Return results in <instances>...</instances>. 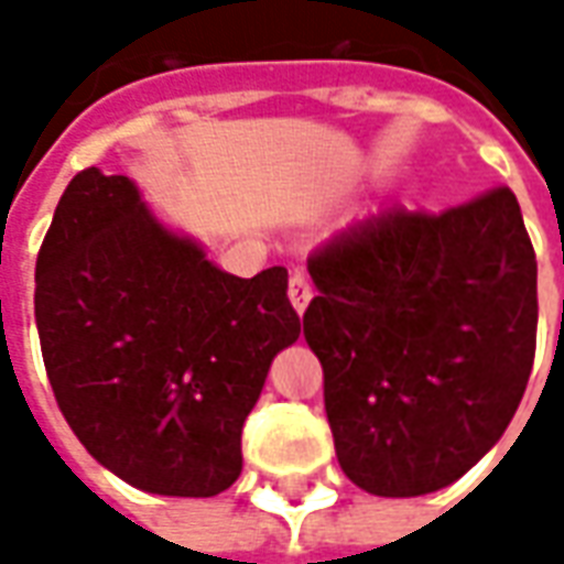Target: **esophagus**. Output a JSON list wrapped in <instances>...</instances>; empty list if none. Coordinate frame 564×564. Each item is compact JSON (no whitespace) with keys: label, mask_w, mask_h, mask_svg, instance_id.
<instances>
[{"label":"esophagus","mask_w":564,"mask_h":564,"mask_svg":"<svg viewBox=\"0 0 564 564\" xmlns=\"http://www.w3.org/2000/svg\"><path fill=\"white\" fill-rule=\"evenodd\" d=\"M311 295H314V290H311V281H307L305 271H295L293 278H290V302H293V307L299 311V314H305L307 302H311Z\"/></svg>","instance_id":"1"}]
</instances>
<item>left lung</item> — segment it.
<instances>
[{"instance_id":"8db88e82","label":"left lung","mask_w":564,"mask_h":564,"mask_svg":"<svg viewBox=\"0 0 564 564\" xmlns=\"http://www.w3.org/2000/svg\"><path fill=\"white\" fill-rule=\"evenodd\" d=\"M305 338L341 471L371 496L459 480L505 435L538 338V262L510 186L380 210L307 257Z\"/></svg>"}]
</instances>
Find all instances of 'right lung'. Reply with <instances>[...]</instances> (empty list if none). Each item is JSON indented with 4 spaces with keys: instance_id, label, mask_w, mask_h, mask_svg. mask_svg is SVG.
I'll use <instances>...</instances> for the list:
<instances>
[{
    "instance_id": "obj_1",
    "label": "right lung",
    "mask_w": 564,
    "mask_h": 564,
    "mask_svg": "<svg viewBox=\"0 0 564 564\" xmlns=\"http://www.w3.org/2000/svg\"><path fill=\"white\" fill-rule=\"evenodd\" d=\"M35 323L59 411L144 492L208 498L241 474V429L299 338L286 269L235 278L153 220L123 174L84 169L35 262Z\"/></svg>"
}]
</instances>
